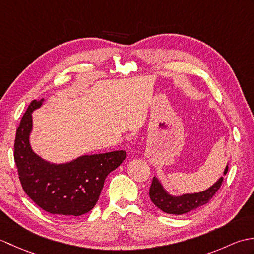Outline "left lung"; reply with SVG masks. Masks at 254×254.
Listing matches in <instances>:
<instances>
[{
	"label": "left lung",
	"instance_id": "obj_1",
	"mask_svg": "<svg viewBox=\"0 0 254 254\" xmlns=\"http://www.w3.org/2000/svg\"><path fill=\"white\" fill-rule=\"evenodd\" d=\"M227 171L228 167H226L224 174H227ZM223 181L224 177L220 178L216 183H214L212 187L203 192L185 194V195L181 196H171L164 190V188L161 187L157 178L154 177L152 185H150L149 188V197L156 206L160 208L163 212L167 214L182 215L207 204L215 194L217 193Z\"/></svg>",
	"mask_w": 254,
	"mask_h": 254
}]
</instances>
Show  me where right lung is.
Wrapping results in <instances>:
<instances>
[{
  "instance_id": "right-lung-1",
  "label": "right lung",
  "mask_w": 254,
  "mask_h": 254,
  "mask_svg": "<svg viewBox=\"0 0 254 254\" xmlns=\"http://www.w3.org/2000/svg\"><path fill=\"white\" fill-rule=\"evenodd\" d=\"M42 104L32 100L16 130L14 160L23 190L46 212L73 218L94 208L107 176L126 159L124 150L85 155L71 163L49 164L32 152L31 112Z\"/></svg>"
}]
</instances>
